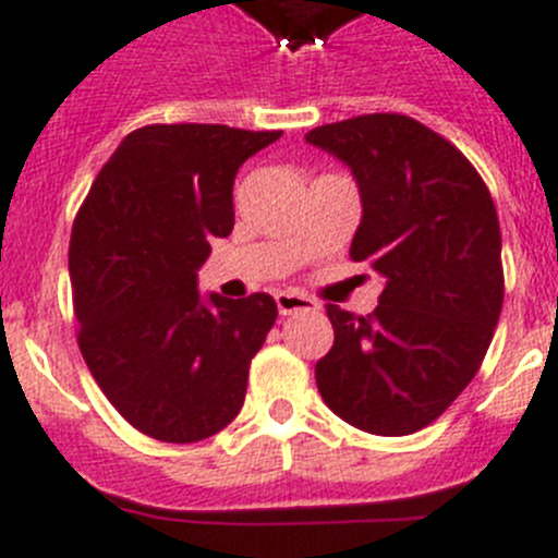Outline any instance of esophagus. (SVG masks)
<instances>
[{"label": "esophagus", "instance_id": "34e87169", "mask_svg": "<svg viewBox=\"0 0 558 558\" xmlns=\"http://www.w3.org/2000/svg\"><path fill=\"white\" fill-rule=\"evenodd\" d=\"M275 303H278L280 316H291L296 311H316V300H311L308 294H300V291H278Z\"/></svg>", "mask_w": 558, "mask_h": 558}]
</instances>
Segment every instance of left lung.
Wrapping results in <instances>:
<instances>
[{
  "mask_svg": "<svg viewBox=\"0 0 558 558\" xmlns=\"http://www.w3.org/2000/svg\"><path fill=\"white\" fill-rule=\"evenodd\" d=\"M352 170L363 217L350 255L383 275L372 316L327 305L316 363L327 408L372 435H413L476 377L504 305L501 228L471 161L408 114H361L305 134Z\"/></svg>",
  "mask_w": 558,
  "mask_h": 558,
  "instance_id": "obj_1",
  "label": "left lung"
}]
</instances>
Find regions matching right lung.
Here are the masks:
<instances>
[{"label":"right lung","instance_id":"obj_1","mask_svg":"<svg viewBox=\"0 0 558 558\" xmlns=\"http://www.w3.org/2000/svg\"><path fill=\"white\" fill-rule=\"evenodd\" d=\"M280 132L145 126L96 175L71 231L80 350L112 408L148 437L195 444L239 415L269 294L197 291L211 239L233 231V179Z\"/></svg>","mask_w":558,"mask_h":558}]
</instances>
